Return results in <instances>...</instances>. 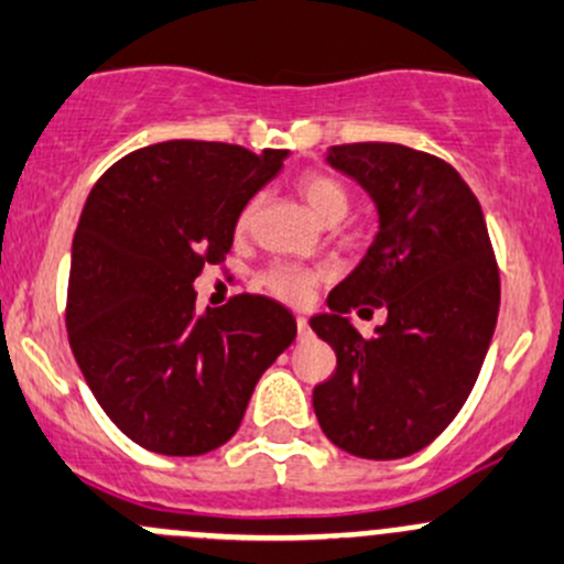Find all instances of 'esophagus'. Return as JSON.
Listing matches in <instances>:
<instances>
[{"mask_svg": "<svg viewBox=\"0 0 564 564\" xmlns=\"http://www.w3.org/2000/svg\"><path fill=\"white\" fill-rule=\"evenodd\" d=\"M296 329H299V337H310V324H307V318H304V315H299L296 318Z\"/></svg>", "mask_w": 564, "mask_h": 564, "instance_id": "esophagus-1", "label": "esophagus"}]
</instances>
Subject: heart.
I'll return each mask as SVG.
<instances>
[{
	"instance_id": "b5f03b06",
	"label": "heart",
	"mask_w": 564,
	"mask_h": 564,
	"mask_svg": "<svg viewBox=\"0 0 564 564\" xmlns=\"http://www.w3.org/2000/svg\"><path fill=\"white\" fill-rule=\"evenodd\" d=\"M299 193H302L304 205L310 207L315 218L321 224H337L346 218L348 207H351V196H348L346 185L335 176L324 174V171H307V174L299 176ZM254 216V202L240 210L238 216V232H246ZM324 273L315 271V268L293 265V262H273L265 271L260 273V285L265 288L271 296L282 299V302L299 304L313 293V288L318 285Z\"/></svg>"
}]
</instances>
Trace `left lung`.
Masks as SVG:
<instances>
[{
  "label": "left lung",
  "instance_id": "1",
  "mask_svg": "<svg viewBox=\"0 0 564 564\" xmlns=\"http://www.w3.org/2000/svg\"><path fill=\"white\" fill-rule=\"evenodd\" d=\"M329 165L371 193L379 232L310 318L337 354L313 390L326 437L362 459L421 452L463 410L496 329L501 279L479 198L457 169L401 143H343ZM389 310L373 338L347 313Z\"/></svg>",
  "mask_w": 564,
  "mask_h": 564
}]
</instances>
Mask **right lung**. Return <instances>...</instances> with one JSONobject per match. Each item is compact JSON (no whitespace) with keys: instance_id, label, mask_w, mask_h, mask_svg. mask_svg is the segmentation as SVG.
Listing matches in <instances>:
<instances>
[{"instance_id":"right-lung-1","label":"right lung","mask_w":564,"mask_h":564,"mask_svg":"<svg viewBox=\"0 0 564 564\" xmlns=\"http://www.w3.org/2000/svg\"><path fill=\"white\" fill-rule=\"evenodd\" d=\"M285 149L165 141L99 176L72 243L66 329L101 410L138 446L196 457L238 432L257 379L296 337L268 296L196 313L193 279L221 265L249 198Z\"/></svg>"}]
</instances>
